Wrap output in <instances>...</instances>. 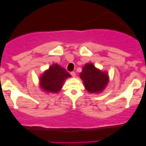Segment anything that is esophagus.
<instances>
[{
    "mask_svg": "<svg viewBox=\"0 0 146 146\" xmlns=\"http://www.w3.org/2000/svg\"><path fill=\"white\" fill-rule=\"evenodd\" d=\"M70 75L72 76V77H76V73H75V72H71V73H70Z\"/></svg>",
    "mask_w": 146,
    "mask_h": 146,
    "instance_id": "esophagus-1",
    "label": "esophagus"
}]
</instances>
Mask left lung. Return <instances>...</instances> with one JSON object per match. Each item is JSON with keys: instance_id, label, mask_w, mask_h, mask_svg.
Wrapping results in <instances>:
<instances>
[{"instance_id": "1", "label": "left lung", "mask_w": 146, "mask_h": 146, "mask_svg": "<svg viewBox=\"0 0 146 146\" xmlns=\"http://www.w3.org/2000/svg\"><path fill=\"white\" fill-rule=\"evenodd\" d=\"M80 77L90 93L102 92L109 82V76L107 72L101 71L91 63L86 64L83 66L82 72L80 73Z\"/></svg>"}]
</instances>
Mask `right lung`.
<instances>
[{"instance_id": "obj_1", "label": "right lung", "mask_w": 146, "mask_h": 146, "mask_svg": "<svg viewBox=\"0 0 146 146\" xmlns=\"http://www.w3.org/2000/svg\"><path fill=\"white\" fill-rule=\"evenodd\" d=\"M70 75L61 66L55 64L45 70L39 78L40 87L46 92L57 93L63 87L66 78Z\"/></svg>"}]
</instances>
